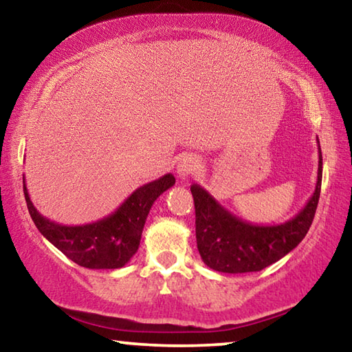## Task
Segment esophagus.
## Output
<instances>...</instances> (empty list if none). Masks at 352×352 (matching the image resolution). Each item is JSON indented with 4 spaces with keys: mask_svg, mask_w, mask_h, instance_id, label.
I'll return each mask as SVG.
<instances>
[{
    "mask_svg": "<svg viewBox=\"0 0 352 352\" xmlns=\"http://www.w3.org/2000/svg\"><path fill=\"white\" fill-rule=\"evenodd\" d=\"M200 168V162L197 160V157H194V155H186V157H183L180 160V163L177 166V174L183 180H186L192 174L199 170Z\"/></svg>",
    "mask_w": 352,
    "mask_h": 352,
    "instance_id": "obj_1",
    "label": "esophagus"
}]
</instances>
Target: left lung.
Here are the masks:
<instances>
[{"mask_svg": "<svg viewBox=\"0 0 352 352\" xmlns=\"http://www.w3.org/2000/svg\"><path fill=\"white\" fill-rule=\"evenodd\" d=\"M318 142V174L315 190L295 217L278 225H254L231 214L200 184L190 192L195 205L197 248L210 269L222 273L259 272L284 258L300 243L311 228L317 211L323 158Z\"/></svg>", "mask_w": 352, "mask_h": 352, "instance_id": "obj_1", "label": "left lung"}]
</instances>
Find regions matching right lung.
<instances>
[{
  "mask_svg": "<svg viewBox=\"0 0 352 352\" xmlns=\"http://www.w3.org/2000/svg\"><path fill=\"white\" fill-rule=\"evenodd\" d=\"M175 184V177L166 174L133 190L110 216L98 222L68 226L41 216L29 197L26 183L23 190L35 226L52 245L80 267L96 270L121 269L138 252L142 228L153 201Z\"/></svg>",
  "mask_w": 352,
  "mask_h": 352,
  "instance_id": "add662e5",
  "label": "right lung"
}]
</instances>
